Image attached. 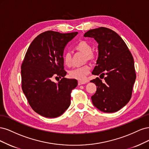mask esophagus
Here are the masks:
<instances>
[{
	"label": "esophagus",
	"instance_id": "obj_1",
	"mask_svg": "<svg viewBox=\"0 0 149 149\" xmlns=\"http://www.w3.org/2000/svg\"><path fill=\"white\" fill-rule=\"evenodd\" d=\"M86 83L85 81H78V85H82V84H84Z\"/></svg>",
	"mask_w": 149,
	"mask_h": 149
}]
</instances>
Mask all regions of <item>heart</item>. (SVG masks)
I'll list each match as a JSON object with an SVG mask.
<instances>
[{
	"mask_svg": "<svg viewBox=\"0 0 149 149\" xmlns=\"http://www.w3.org/2000/svg\"><path fill=\"white\" fill-rule=\"evenodd\" d=\"M76 48L78 50L84 53L87 55L89 58H92V48L90 45L85 41L80 42L77 45ZM63 61L65 64L67 66H70L71 65V54L70 52H66L63 55ZM91 71V67L88 65H84L81 66H78L74 68L70 71L69 74L72 78L78 79L80 81H84L88 74Z\"/></svg>",
	"mask_w": 149,
	"mask_h": 149,
	"instance_id": "1",
	"label": "heart"
}]
</instances>
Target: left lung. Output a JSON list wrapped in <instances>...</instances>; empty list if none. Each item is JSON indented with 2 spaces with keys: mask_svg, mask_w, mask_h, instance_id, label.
Masks as SVG:
<instances>
[{
  "mask_svg": "<svg viewBox=\"0 0 149 149\" xmlns=\"http://www.w3.org/2000/svg\"><path fill=\"white\" fill-rule=\"evenodd\" d=\"M84 37L93 38L98 43V58L92 74H100L101 79L106 75L104 81L99 78L91 81L97 86L91 96L93 105L104 112L118 111L130 100L136 78L132 54L120 36L109 29L90 30Z\"/></svg>",
  "mask_w": 149,
  "mask_h": 149,
  "instance_id": "1",
  "label": "left lung"
}]
</instances>
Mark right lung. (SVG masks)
I'll list each match as a JSON object with an SVG mask.
<instances>
[{"instance_id": "1", "label": "right lung", "mask_w": 149, "mask_h": 149, "mask_svg": "<svg viewBox=\"0 0 149 149\" xmlns=\"http://www.w3.org/2000/svg\"><path fill=\"white\" fill-rule=\"evenodd\" d=\"M78 33L45 31L33 40L25 54L21 66L22 88L33 111L45 118L62 115L71 104V90L78 81L65 78L63 56L67 43ZM53 77L62 79L55 83Z\"/></svg>"}]
</instances>
